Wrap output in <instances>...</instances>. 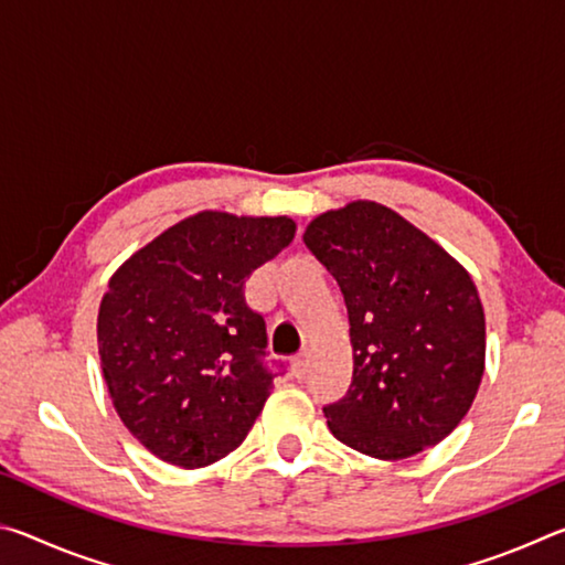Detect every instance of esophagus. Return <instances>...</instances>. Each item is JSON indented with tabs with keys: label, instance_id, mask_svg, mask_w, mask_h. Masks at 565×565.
I'll return each instance as SVG.
<instances>
[{
	"label": "esophagus",
	"instance_id": "34e87169",
	"mask_svg": "<svg viewBox=\"0 0 565 565\" xmlns=\"http://www.w3.org/2000/svg\"><path fill=\"white\" fill-rule=\"evenodd\" d=\"M306 371H309V356H306V353H299V356L291 361V374L299 381H303Z\"/></svg>",
	"mask_w": 565,
	"mask_h": 565
}]
</instances>
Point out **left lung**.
Listing matches in <instances>:
<instances>
[{
    "label": "left lung",
    "instance_id": "8db88e82",
    "mask_svg": "<svg viewBox=\"0 0 565 565\" xmlns=\"http://www.w3.org/2000/svg\"><path fill=\"white\" fill-rule=\"evenodd\" d=\"M303 244L341 286L351 323V386L323 406L331 434L381 461L444 441L483 376L486 319L471 276L376 202L317 216Z\"/></svg>",
    "mask_w": 565,
    "mask_h": 565
}]
</instances>
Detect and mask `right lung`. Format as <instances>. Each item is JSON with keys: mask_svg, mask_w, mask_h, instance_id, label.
<instances>
[{"mask_svg": "<svg viewBox=\"0 0 565 565\" xmlns=\"http://www.w3.org/2000/svg\"><path fill=\"white\" fill-rule=\"evenodd\" d=\"M294 234L289 216L202 212L109 279L97 319L104 381L124 426L161 461L202 468L252 431L276 374L244 284Z\"/></svg>", "mask_w": 565, "mask_h": 565, "instance_id": "obj_1", "label": "right lung"}]
</instances>
